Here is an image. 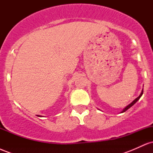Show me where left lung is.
Segmentation results:
<instances>
[{
	"instance_id": "left-lung-1",
	"label": "left lung",
	"mask_w": 153,
	"mask_h": 153,
	"mask_svg": "<svg viewBox=\"0 0 153 153\" xmlns=\"http://www.w3.org/2000/svg\"><path fill=\"white\" fill-rule=\"evenodd\" d=\"M143 90H142V92H141V94H140V96H139L137 98H136V99H135L134 100V101H132V102H131V103H129V105H128V106H126V107H125V108H124V109H123V110L122 111V112H121V113H123V112H125V111H127V110H128V109H129V108H130V107H131V106H133V105H134V103L137 102V101H139V99H140V97H141V96H143Z\"/></svg>"
}]
</instances>
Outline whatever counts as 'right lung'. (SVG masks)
Segmentation results:
<instances>
[{
    "label": "right lung",
    "mask_w": 153,
    "mask_h": 153,
    "mask_svg": "<svg viewBox=\"0 0 153 153\" xmlns=\"http://www.w3.org/2000/svg\"><path fill=\"white\" fill-rule=\"evenodd\" d=\"M39 117H41V116H39Z\"/></svg>",
    "instance_id": "1"
}]
</instances>
